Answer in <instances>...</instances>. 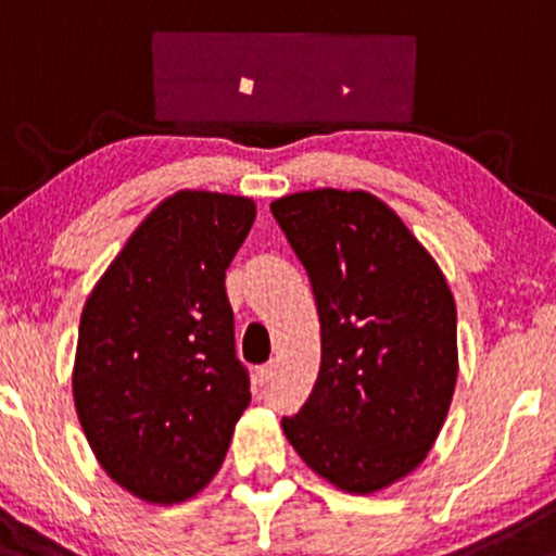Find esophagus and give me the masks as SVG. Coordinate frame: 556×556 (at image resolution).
<instances>
[{
  "instance_id": "1",
  "label": "esophagus",
  "mask_w": 556,
  "mask_h": 556,
  "mask_svg": "<svg viewBox=\"0 0 556 556\" xmlns=\"http://www.w3.org/2000/svg\"><path fill=\"white\" fill-rule=\"evenodd\" d=\"M273 378H276V362H267V365L257 367V380H260V386H267Z\"/></svg>"
}]
</instances>
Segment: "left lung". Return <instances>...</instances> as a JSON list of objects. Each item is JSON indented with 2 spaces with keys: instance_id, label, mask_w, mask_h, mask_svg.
I'll use <instances>...</instances> for the list:
<instances>
[{
  "instance_id": "8db88e82",
  "label": "left lung",
  "mask_w": 556,
  "mask_h": 556,
  "mask_svg": "<svg viewBox=\"0 0 556 556\" xmlns=\"http://www.w3.org/2000/svg\"><path fill=\"white\" fill-rule=\"evenodd\" d=\"M273 217L307 270L320 372L283 433L317 476L372 494L415 470L457 383V307L428 249L367 191L280 197Z\"/></svg>"
}]
</instances>
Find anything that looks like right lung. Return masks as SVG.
<instances>
[{"instance_id":"1","label":"right lung","mask_w":556,"mask_h":556,"mask_svg":"<svg viewBox=\"0 0 556 556\" xmlns=\"http://www.w3.org/2000/svg\"><path fill=\"white\" fill-rule=\"evenodd\" d=\"M252 199L178 191L143 217L80 312L73 396L99 465L149 504L215 478L249 407L226 270Z\"/></svg>"}]
</instances>
